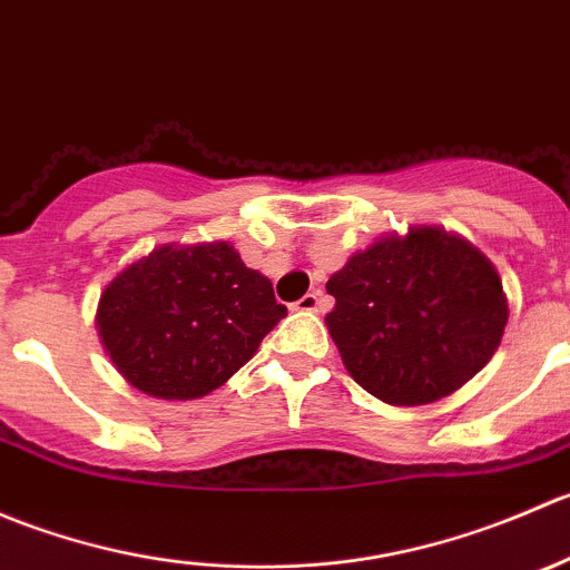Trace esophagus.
Masks as SVG:
<instances>
[{"mask_svg":"<svg viewBox=\"0 0 570 570\" xmlns=\"http://www.w3.org/2000/svg\"><path fill=\"white\" fill-rule=\"evenodd\" d=\"M295 308L297 312H322V295L320 292H308V295H303L301 301L295 303Z\"/></svg>","mask_w":570,"mask_h":570,"instance_id":"34e87169","label":"esophagus"}]
</instances>
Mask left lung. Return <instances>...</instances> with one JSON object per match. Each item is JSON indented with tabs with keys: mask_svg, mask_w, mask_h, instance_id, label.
<instances>
[{
	"mask_svg": "<svg viewBox=\"0 0 570 570\" xmlns=\"http://www.w3.org/2000/svg\"><path fill=\"white\" fill-rule=\"evenodd\" d=\"M325 317L344 370L389 405H428L465 386L499 350L508 295L461 234L407 226L353 253L327 281Z\"/></svg>",
	"mask_w": 570,
	"mask_h": 570,
	"instance_id": "left-lung-1",
	"label": "left lung"
}]
</instances>
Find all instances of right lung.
Instances as JSON below:
<instances>
[{"label": "right lung", "instance_id": "add662e5", "mask_svg": "<svg viewBox=\"0 0 570 570\" xmlns=\"http://www.w3.org/2000/svg\"><path fill=\"white\" fill-rule=\"evenodd\" d=\"M286 317L234 245H159L126 264L96 308L105 353L137 392L198 400L220 389Z\"/></svg>", "mask_w": 570, "mask_h": 570}]
</instances>
